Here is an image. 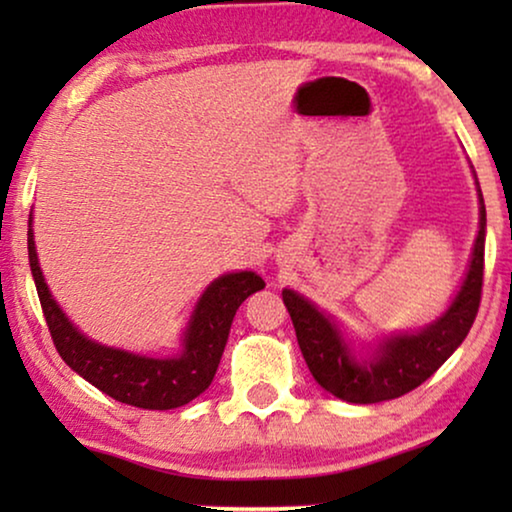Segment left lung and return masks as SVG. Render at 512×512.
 <instances>
[{"label":"left lung","instance_id":"left-lung-1","mask_svg":"<svg viewBox=\"0 0 512 512\" xmlns=\"http://www.w3.org/2000/svg\"><path fill=\"white\" fill-rule=\"evenodd\" d=\"M482 202V195H480ZM485 205L480 207V230L464 286L450 310L417 335H401L377 349L370 359H356L328 317L303 296L282 291L291 314L303 359L314 380L349 403H380L398 398L429 380L450 359L471 331L482 298L485 275Z\"/></svg>","mask_w":512,"mask_h":512}]
</instances>
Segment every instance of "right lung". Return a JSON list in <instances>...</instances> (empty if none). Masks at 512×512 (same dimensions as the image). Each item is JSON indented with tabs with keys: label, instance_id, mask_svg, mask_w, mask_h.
<instances>
[{
	"label": "right lung",
	"instance_id": "obj_1",
	"mask_svg": "<svg viewBox=\"0 0 512 512\" xmlns=\"http://www.w3.org/2000/svg\"><path fill=\"white\" fill-rule=\"evenodd\" d=\"M27 251H30V268L41 310L62 361L102 394L144 410L179 408L212 384L237 307L265 286L254 272H233L219 277L195 307L191 326L186 331L184 354L179 359H146L83 338L48 293L39 270L32 228L27 230Z\"/></svg>",
	"mask_w": 512,
	"mask_h": 512
}]
</instances>
